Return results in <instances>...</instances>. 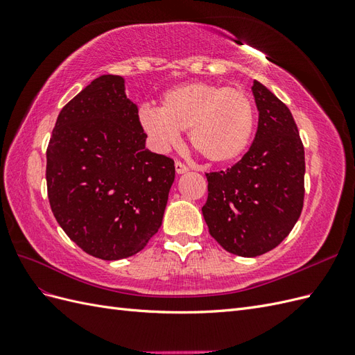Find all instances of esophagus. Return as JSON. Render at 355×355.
<instances>
[{"label":"esophagus","instance_id":"obj_1","mask_svg":"<svg viewBox=\"0 0 355 355\" xmlns=\"http://www.w3.org/2000/svg\"><path fill=\"white\" fill-rule=\"evenodd\" d=\"M175 168H176V173H178V175L187 173V171H188V166L182 163V161H176V163H175Z\"/></svg>","mask_w":355,"mask_h":355}]
</instances>
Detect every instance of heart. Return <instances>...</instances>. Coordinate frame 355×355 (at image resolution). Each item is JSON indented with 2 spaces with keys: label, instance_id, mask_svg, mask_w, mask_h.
I'll use <instances>...</instances> for the list:
<instances>
[{
  "label": "heart",
  "instance_id": "heart-1",
  "mask_svg": "<svg viewBox=\"0 0 355 355\" xmlns=\"http://www.w3.org/2000/svg\"><path fill=\"white\" fill-rule=\"evenodd\" d=\"M139 121L158 151H167L188 130L191 146L213 164H230L247 151L254 110L241 87L188 83L167 90L159 110L144 106Z\"/></svg>",
  "mask_w": 355,
  "mask_h": 355
}]
</instances>
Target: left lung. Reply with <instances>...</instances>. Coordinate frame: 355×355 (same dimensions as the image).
Listing matches in <instances>:
<instances>
[{
  "label": "left lung",
  "instance_id": "obj_1",
  "mask_svg": "<svg viewBox=\"0 0 355 355\" xmlns=\"http://www.w3.org/2000/svg\"><path fill=\"white\" fill-rule=\"evenodd\" d=\"M252 92L259 111L254 141L237 164L206 173L201 211L225 250L261 256L280 244L304 207L305 153L287 106L259 81Z\"/></svg>",
  "mask_w": 355,
  "mask_h": 355
}]
</instances>
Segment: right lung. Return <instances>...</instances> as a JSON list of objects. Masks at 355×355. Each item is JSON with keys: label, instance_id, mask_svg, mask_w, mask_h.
Instances as JSON below:
<instances>
[{"label": "right lung", "instance_id": "1", "mask_svg": "<svg viewBox=\"0 0 355 355\" xmlns=\"http://www.w3.org/2000/svg\"><path fill=\"white\" fill-rule=\"evenodd\" d=\"M145 142L120 75L93 80L62 108L47 146V194L58 223L85 253L124 259L161 227L175 161Z\"/></svg>", "mask_w": 355, "mask_h": 355}]
</instances>
